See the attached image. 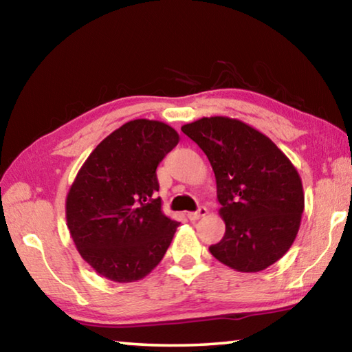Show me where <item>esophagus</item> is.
<instances>
[{"label":"esophagus","instance_id":"esophagus-1","mask_svg":"<svg viewBox=\"0 0 352 352\" xmlns=\"http://www.w3.org/2000/svg\"><path fill=\"white\" fill-rule=\"evenodd\" d=\"M208 214V210L205 206H200L197 211H194V212H188V219L189 220H199L200 217H204V216H206Z\"/></svg>","mask_w":352,"mask_h":352}]
</instances>
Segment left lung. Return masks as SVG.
I'll list each match as a JSON object with an SVG mask.
<instances>
[{
    "label": "left lung",
    "instance_id": "1",
    "mask_svg": "<svg viewBox=\"0 0 352 352\" xmlns=\"http://www.w3.org/2000/svg\"><path fill=\"white\" fill-rule=\"evenodd\" d=\"M212 166L225 236L211 254L237 272L265 270L289 252L305 211L300 174L269 136L239 119L184 124Z\"/></svg>",
    "mask_w": 352,
    "mask_h": 352
}]
</instances>
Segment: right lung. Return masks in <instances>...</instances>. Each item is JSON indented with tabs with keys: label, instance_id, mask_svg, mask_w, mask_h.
Wrapping results in <instances>:
<instances>
[{
	"label": "right lung",
	"instance_id": "right-lung-1",
	"mask_svg": "<svg viewBox=\"0 0 352 352\" xmlns=\"http://www.w3.org/2000/svg\"><path fill=\"white\" fill-rule=\"evenodd\" d=\"M180 136L162 121L135 119L96 146L67 195L77 252L98 275L133 283L163 259L177 226L164 216L157 168Z\"/></svg>",
	"mask_w": 352,
	"mask_h": 352
}]
</instances>
